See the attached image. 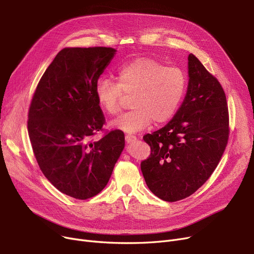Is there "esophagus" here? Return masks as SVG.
<instances>
[{
    "mask_svg": "<svg viewBox=\"0 0 254 254\" xmlns=\"http://www.w3.org/2000/svg\"><path fill=\"white\" fill-rule=\"evenodd\" d=\"M136 140H137V137H136V136H134V135H130V134L126 135V141H127V143L135 142Z\"/></svg>",
    "mask_w": 254,
    "mask_h": 254,
    "instance_id": "34e87169",
    "label": "esophagus"
}]
</instances>
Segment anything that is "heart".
Wrapping results in <instances>:
<instances>
[{"mask_svg":"<svg viewBox=\"0 0 254 254\" xmlns=\"http://www.w3.org/2000/svg\"><path fill=\"white\" fill-rule=\"evenodd\" d=\"M116 83L100 79L94 88L98 106L110 115L120 109L121 95L133 93L134 109L111 121V127L136 133L153 121L166 123L173 117L186 92L187 78L176 66H165L152 58L141 57L121 65L115 72Z\"/></svg>","mask_w":254,"mask_h":254,"instance_id":"1","label":"heart"}]
</instances>
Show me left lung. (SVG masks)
<instances>
[{
    "instance_id": "8db88e82",
    "label": "left lung",
    "mask_w": 254,
    "mask_h": 254,
    "mask_svg": "<svg viewBox=\"0 0 254 254\" xmlns=\"http://www.w3.org/2000/svg\"><path fill=\"white\" fill-rule=\"evenodd\" d=\"M180 109L164 127L143 139L150 146L141 171L148 189L165 201L189 197L208 180L228 140V108L222 86L193 54Z\"/></svg>"
}]
</instances>
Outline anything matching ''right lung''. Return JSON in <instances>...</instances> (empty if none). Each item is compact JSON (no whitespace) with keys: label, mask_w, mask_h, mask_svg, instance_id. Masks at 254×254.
Listing matches in <instances>:
<instances>
[{"label":"right lung","mask_w":254,"mask_h":254,"mask_svg":"<svg viewBox=\"0 0 254 254\" xmlns=\"http://www.w3.org/2000/svg\"><path fill=\"white\" fill-rule=\"evenodd\" d=\"M115 54L104 47L61 50L30 105L28 131L39 168L55 188L76 199L105 188L125 148L120 129L91 140L105 124L95 84Z\"/></svg>","instance_id":"1"}]
</instances>
